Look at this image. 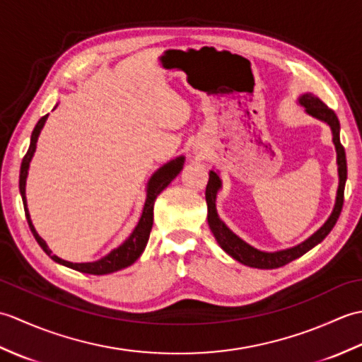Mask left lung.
Wrapping results in <instances>:
<instances>
[{
  "mask_svg": "<svg viewBox=\"0 0 362 362\" xmlns=\"http://www.w3.org/2000/svg\"><path fill=\"white\" fill-rule=\"evenodd\" d=\"M297 103L303 107L306 113L311 115L313 118L325 122V124L329 127V130H332L333 144L337 156L336 157L337 175H339V185H337L333 211L329 214V218L325 221V224L322 226L317 232H314L308 240L294 245V247L275 250V252L259 250L257 247H253V245H250L249 243H245L243 238H240L236 233H233L232 230L227 227L226 222L219 218L218 210H216V196L219 193V189L222 188V182H221L219 174L211 169L210 179H209V183H206V189H205L206 209H209L206 219H209L210 230L214 235V238H216L221 249L226 253H228L233 259L240 261V263L244 266L257 267V269H276L291 263L292 259L302 257L303 253L311 250L314 245H317L319 243L324 241L327 235L332 232L333 227L336 226V222L339 219V214L342 211L344 188H345V182H347V158H345V151L341 144L339 119H337L336 113L332 109H328V107L313 93L300 95Z\"/></svg>",
  "mask_w": 362,
  "mask_h": 362,
  "instance_id": "8db88e82",
  "label": "left lung"
}]
</instances>
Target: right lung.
<instances>
[{
	"instance_id": "1",
	"label": "right lung",
	"mask_w": 362,
	"mask_h": 362,
	"mask_svg": "<svg viewBox=\"0 0 362 362\" xmlns=\"http://www.w3.org/2000/svg\"><path fill=\"white\" fill-rule=\"evenodd\" d=\"M57 107V105H56ZM54 107V109H56ZM46 119H48V115H45L40 121L37 122V126L33 130V135H30V144L29 149L26 152L25 158L21 161V168H20V194L23 199V205H25V213H26V219L30 232H33L35 241L40 244V247L45 250L46 255H48L51 259L56 261V263L66 266L70 269H74V271H79L82 274H91V275H105V274H112L121 271V269L129 267L130 264H134L135 261L140 258L143 250L146 249V244H148L151 230H152V222H153V202H156L157 196L163 191L169 183H171L179 173L182 171L183 163H185V157L179 156L174 160L168 161L161 168H158L156 173L151 175V179L148 182V187H146V202L143 206V213L141 218L138 221V224L135 226L134 232L129 235L127 240L122 243L119 247L113 249L110 253H107L105 257L101 259L91 261V263H71V261H66L59 258L57 255H52V252L49 250L48 244H46L40 235L37 233V230L30 221V214L28 210V201H26V179H28V173H29V166H30V160H33L35 149H37V141L38 136H40L42 129L45 126Z\"/></svg>"
}]
</instances>
